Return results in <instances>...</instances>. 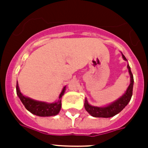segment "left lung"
Listing matches in <instances>:
<instances>
[{"mask_svg": "<svg viewBox=\"0 0 148 148\" xmlns=\"http://www.w3.org/2000/svg\"><path fill=\"white\" fill-rule=\"evenodd\" d=\"M122 57H123L124 60H127L126 58L124 57L123 53H122ZM127 67L128 68V72L130 74V77H131L130 85L128 86V88L124 95H122L120 98L117 99V101H115L114 102H113L106 107H95V106L89 104L87 99H85L84 108H85V110L91 116L95 117H106V118L114 117V115L121 112L127 105V103L130 102L131 97H132V93H133L134 77L132 73H131V67H130L129 64H127Z\"/></svg>", "mask_w": 148, "mask_h": 148, "instance_id": "1", "label": "left lung"}]
</instances>
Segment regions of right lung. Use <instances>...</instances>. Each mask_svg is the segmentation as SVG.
Masks as SVG:
<instances>
[{
	"instance_id": "right-lung-1",
	"label": "right lung",
	"mask_w": 148,
	"mask_h": 148,
	"mask_svg": "<svg viewBox=\"0 0 148 148\" xmlns=\"http://www.w3.org/2000/svg\"><path fill=\"white\" fill-rule=\"evenodd\" d=\"M66 90V87H64L62 91L59 96V100L55 101L54 103H46L42 101H38L33 100L30 97H25L22 95L20 91L19 87L17 82V95L27 110L37 116L40 117H50V116H55L60 112L61 108V97L64 95Z\"/></svg>"
}]
</instances>
